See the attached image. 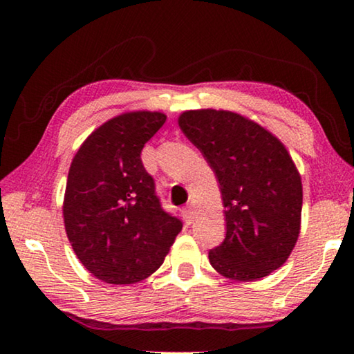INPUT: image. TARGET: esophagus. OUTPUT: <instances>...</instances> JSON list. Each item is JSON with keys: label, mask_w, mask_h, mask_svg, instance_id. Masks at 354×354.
Instances as JSON below:
<instances>
[{"label": "esophagus", "mask_w": 354, "mask_h": 354, "mask_svg": "<svg viewBox=\"0 0 354 354\" xmlns=\"http://www.w3.org/2000/svg\"><path fill=\"white\" fill-rule=\"evenodd\" d=\"M182 216H183V219H185V222H188V224H190L192 219H193L192 206H185V207H183V209H182Z\"/></svg>", "instance_id": "34e87169"}]
</instances>
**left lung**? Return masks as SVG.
<instances>
[{"mask_svg": "<svg viewBox=\"0 0 354 354\" xmlns=\"http://www.w3.org/2000/svg\"><path fill=\"white\" fill-rule=\"evenodd\" d=\"M178 125L214 171L225 207V239L209 250L212 268L243 282L279 269L298 240L303 206L287 148L232 111H185Z\"/></svg>", "mask_w": 354, "mask_h": 354, "instance_id": "left-lung-1", "label": "left lung"}]
</instances>
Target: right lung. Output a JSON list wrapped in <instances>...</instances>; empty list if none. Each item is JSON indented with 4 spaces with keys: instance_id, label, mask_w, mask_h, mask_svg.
<instances>
[{
    "instance_id": "right-lung-1",
    "label": "right lung",
    "mask_w": 354,
    "mask_h": 354,
    "mask_svg": "<svg viewBox=\"0 0 354 354\" xmlns=\"http://www.w3.org/2000/svg\"><path fill=\"white\" fill-rule=\"evenodd\" d=\"M166 122L135 111L108 120L82 143L67 176L66 234L77 258L106 283L147 279L171 250L182 221L162 209L142 162L145 143Z\"/></svg>"
}]
</instances>
